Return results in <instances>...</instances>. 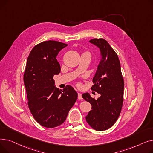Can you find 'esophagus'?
Returning <instances> with one entry per match:
<instances>
[{"mask_svg":"<svg viewBox=\"0 0 153 153\" xmlns=\"http://www.w3.org/2000/svg\"><path fill=\"white\" fill-rule=\"evenodd\" d=\"M78 99L79 100H82V95L80 92H78Z\"/></svg>","mask_w":153,"mask_h":153,"instance_id":"esophagus-1","label":"esophagus"}]
</instances>
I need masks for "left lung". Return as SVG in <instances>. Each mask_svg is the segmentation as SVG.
I'll return each mask as SVG.
<instances>
[{
  "instance_id": "8db88e82",
  "label": "left lung",
  "mask_w": 153,
  "mask_h": 153,
  "mask_svg": "<svg viewBox=\"0 0 153 153\" xmlns=\"http://www.w3.org/2000/svg\"><path fill=\"white\" fill-rule=\"evenodd\" d=\"M89 42L98 47L100 51V61L91 87L100 97L95 99L87 92L82 97L92 105V110L85 117L87 122L93 129L103 131L114 125L121 112L124 81L118 55L106 40L94 38Z\"/></svg>"
}]
</instances>
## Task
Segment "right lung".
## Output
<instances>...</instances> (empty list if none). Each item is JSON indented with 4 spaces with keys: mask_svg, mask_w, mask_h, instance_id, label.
I'll use <instances>...</instances> for the list:
<instances>
[{
    "mask_svg": "<svg viewBox=\"0 0 153 153\" xmlns=\"http://www.w3.org/2000/svg\"><path fill=\"white\" fill-rule=\"evenodd\" d=\"M67 46L53 40L43 42L31 50L27 59L23 81L28 105L36 121L46 128L64 123L77 98L72 86L68 85L62 91L55 87L53 80L61 72L56 57Z\"/></svg>",
    "mask_w": 153,
    "mask_h": 153,
    "instance_id": "add662e5",
    "label": "right lung"
}]
</instances>
